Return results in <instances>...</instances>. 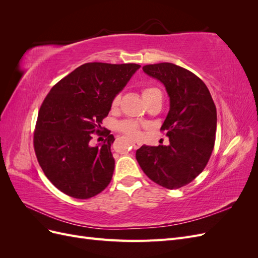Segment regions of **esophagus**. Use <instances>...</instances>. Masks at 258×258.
Masks as SVG:
<instances>
[{
  "label": "esophagus",
  "mask_w": 258,
  "mask_h": 258,
  "mask_svg": "<svg viewBox=\"0 0 258 258\" xmlns=\"http://www.w3.org/2000/svg\"><path fill=\"white\" fill-rule=\"evenodd\" d=\"M132 146H134L135 150H138V148L141 146V143H140L139 141H132Z\"/></svg>",
  "instance_id": "1"
}]
</instances>
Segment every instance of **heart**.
Listing matches in <instances>:
<instances>
[{"mask_svg": "<svg viewBox=\"0 0 258 258\" xmlns=\"http://www.w3.org/2000/svg\"><path fill=\"white\" fill-rule=\"evenodd\" d=\"M158 92H160V90L157 87H154V86H145V87L142 88V97L145 100ZM119 102H120V97L117 95L112 100V108H116L118 106ZM141 128H142L141 124L135 120H122L117 123V130L122 132L124 136H127L131 139H138L140 137V134H141Z\"/></svg>", "mask_w": 258, "mask_h": 258, "instance_id": "obj_1", "label": "heart"}]
</instances>
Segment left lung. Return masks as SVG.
I'll list each match as a JSON object with an SVG mask.
<instances>
[{
	"label": "left lung",
	"mask_w": 258,
	"mask_h": 258,
	"mask_svg": "<svg viewBox=\"0 0 258 258\" xmlns=\"http://www.w3.org/2000/svg\"><path fill=\"white\" fill-rule=\"evenodd\" d=\"M143 71L166 86L170 111L160 131L168 146L143 145L136 158L153 182L177 189L196 178L211 157L216 134V107L211 93L197 75L169 62L146 64Z\"/></svg>",
	"instance_id": "obj_1"
}]
</instances>
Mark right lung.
I'll use <instances>...</instances> for the list:
<instances>
[{
	"mask_svg": "<svg viewBox=\"0 0 258 258\" xmlns=\"http://www.w3.org/2000/svg\"><path fill=\"white\" fill-rule=\"evenodd\" d=\"M139 68L88 62L59 81L44 99L34 129V151L46 177L68 196L88 199L110 184L115 139L101 123L113 98ZM93 134L105 136V143L91 148Z\"/></svg>",
	"mask_w": 258,
	"mask_h": 258,
	"instance_id": "right-lung-1",
	"label": "right lung"
}]
</instances>
